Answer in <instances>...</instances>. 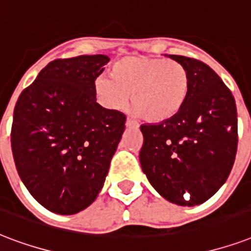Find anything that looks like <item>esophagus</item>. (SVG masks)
Here are the masks:
<instances>
[{"mask_svg": "<svg viewBox=\"0 0 251 251\" xmlns=\"http://www.w3.org/2000/svg\"><path fill=\"white\" fill-rule=\"evenodd\" d=\"M126 127H137V122L133 121V120H126Z\"/></svg>", "mask_w": 251, "mask_h": 251, "instance_id": "1", "label": "esophagus"}]
</instances>
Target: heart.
Wrapping results in <instances>:
<instances>
[{
    "mask_svg": "<svg viewBox=\"0 0 251 251\" xmlns=\"http://www.w3.org/2000/svg\"><path fill=\"white\" fill-rule=\"evenodd\" d=\"M112 79L101 76L95 92L102 106L122 110L130 100L147 122L160 124L176 117L191 91V76L181 63L162 57L127 56L112 66Z\"/></svg>",
    "mask_w": 251,
    "mask_h": 251,
    "instance_id": "1",
    "label": "heart"
}]
</instances>
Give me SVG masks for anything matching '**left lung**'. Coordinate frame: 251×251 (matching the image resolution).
Masks as SVG:
<instances>
[{"instance_id": "obj_1", "label": "left lung", "mask_w": 251, "mask_h": 251, "mask_svg": "<svg viewBox=\"0 0 251 251\" xmlns=\"http://www.w3.org/2000/svg\"><path fill=\"white\" fill-rule=\"evenodd\" d=\"M168 57L188 70V100L172 120L141 126L139 162L162 198L194 206L212 198L232 171L238 142L236 101L210 67L180 55Z\"/></svg>"}]
</instances>
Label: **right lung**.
Here are the masks:
<instances>
[{
	"label": "right lung",
	"mask_w": 251,
	"mask_h": 251,
	"mask_svg": "<svg viewBox=\"0 0 251 251\" xmlns=\"http://www.w3.org/2000/svg\"><path fill=\"white\" fill-rule=\"evenodd\" d=\"M110 59L81 55L49 63L15 104L11 150L25 187L57 215L91 205L125 130V114L96 101Z\"/></svg>",
	"instance_id": "1"
}]
</instances>
